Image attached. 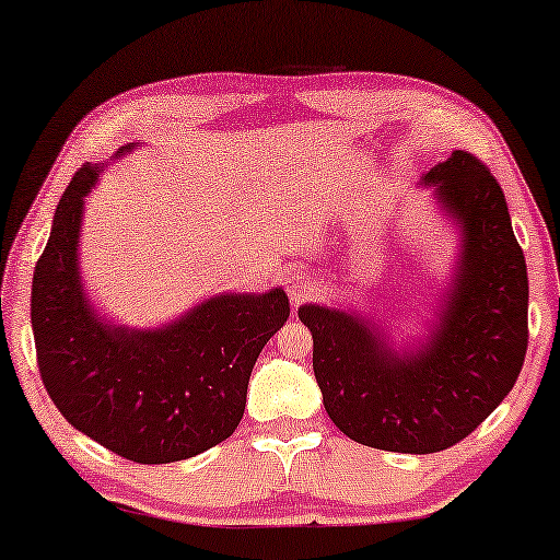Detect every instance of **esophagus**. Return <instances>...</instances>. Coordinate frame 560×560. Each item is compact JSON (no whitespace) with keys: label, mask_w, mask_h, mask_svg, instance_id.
Masks as SVG:
<instances>
[{"label":"esophagus","mask_w":560,"mask_h":560,"mask_svg":"<svg viewBox=\"0 0 560 560\" xmlns=\"http://www.w3.org/2000/svg\"><path fill=\"white\" fill-rule=\"evenodd\" d=\"M287 291H289L291 304H302L304 299L314 296V291H317V281L306 277V271L294 269L287 273Z\"/></svg>","instance_id":"esophagus-1"}]
</instances>
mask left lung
Returning <instances> with one entry per match:
<instances>
[{"mask_svg":"<svg viewBox=\"0 0 560 560\" xmlns=\"http://www.w3.org/2000/svg\"><path fill=\"white\" fill-rule=\"evenodd\" d=\"M434 195L456 233V256L419 335L360 310L302 304L325 411L358 444L434 454L469 436L498 408L527 350V269L502 187L462 149L431 167Z\"/></svg>","mask_w":560,"mask_h":560,"instance_id":"obj_1","label":"left lung"}]
</instances>
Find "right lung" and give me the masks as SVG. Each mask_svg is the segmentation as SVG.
<instances>
[{
    "mask_svg": "<svg viewBox=\"0 0 560 560\" xmlns=\"http://www.w3.org/2000/svg\"><path fill=\"white\" fill-rule=\"evenodd\" d=\"M104 170L83 164L55 208L30 304L37 365L47 396L81 434L137 464L183 462L241 423L250 370L289 319V296L281 287L223 291L156 327L108 319L81 273L85 198Z\"/></svg>",
    "mask_w": 560,
    "mask_h": 560,
    "instance_id": "add662e5",
    "label": "right lung"
}]
</instances>
